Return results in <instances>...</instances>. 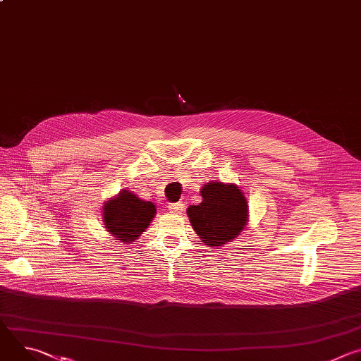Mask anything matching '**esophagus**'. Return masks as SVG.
Instances as JSON below:
<instances>
[{
  "mask_svg": "<svg viewBox=\"0 0 361 361\" xmlns=\"http://www.w3.org/2000/svg\"><path fill=\"white\" fill-rule=\"evenodd\" d=\"M184 209H185V204L183 201L181 202H174V204L169 205V210L171 213H176V214H183Z\"/></svg>",
  "mask_w": 361,
  "mask_h": 361,
  "instance_id": "esophagus-1",
  "label": "esophagus"
}]
</instances>
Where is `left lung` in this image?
I'll list each match as a JSON object with an SVG mask.
<instances>
[{
    "instance_id": "obj_1",
    "label": "left lung",
    "mask_w": 361,
    "mask_h": 361,
    "mask_svg": "<svg viewBox=\"0 0 361 361\" xmlns=\"http://www.w3.org/2000/svg\"><path fill=\"white\" fill-rule=\"evenodd\" d=\"M202 201L187 209L194 231L209 247L233 241L245 227L248 205L235 184L207 183L201 188Z\"/></svg>"
}]
</instances>
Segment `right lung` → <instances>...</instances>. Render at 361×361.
<instances>
[{"label": "right lung", "instance_id": "1", "mask_svg": "<svg viewBox=\"0 0 361 361\" xmlns=\"http://www.w3.org/2000/svg\"><path fill=\"white\" fill-rule=\"evenodd\" d=\"M156 205L144 201L130 190H123L102 207V221L107 231L123 243L137 240L156 214Z\"/></svg>", "mask_w": 361, "mask_h": 361}]
</instances>
